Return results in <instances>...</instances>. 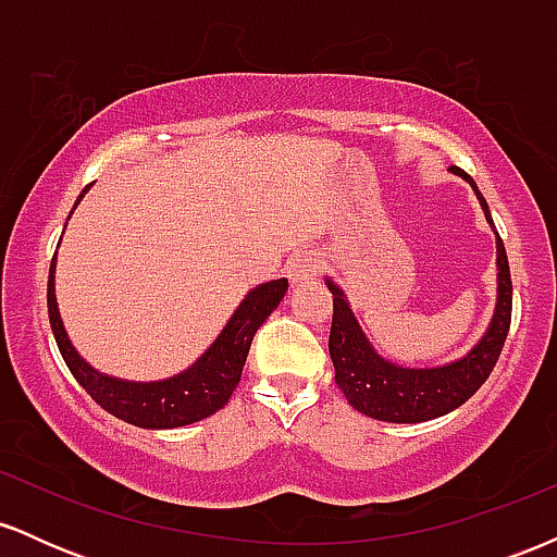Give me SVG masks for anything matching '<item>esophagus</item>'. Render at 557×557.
I'll return each mask as SVG.
<instances>
[{"label": "esophagus", "instance_id": "esophagus-1", "mask_svg": "<svg viewBox=\"0 0 557 557\" xmlns=\"http://www.w3.org/2000/svg\"><path fill=\"white\" fill-rule=\"evenodd\" d=\"M319 274V257L311 251H298L293 253L290 259H287V280H290L293 285H300V283H309V280H314Z\"/></svg>", "mask_w": 557, "mask_h": 557}]
</instances>
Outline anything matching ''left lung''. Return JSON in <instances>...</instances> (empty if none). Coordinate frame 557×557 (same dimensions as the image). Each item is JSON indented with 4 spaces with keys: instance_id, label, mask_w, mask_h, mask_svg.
I'll use <instances>...</instances> for the list:
<instances>
[{
    "instance_id": "left-lung-1",
    "label": "left lung",
    "mask_w": 557,
    "mask_h": 557,
    "mask_svg": "<svg viewBox=\"0 0 557 557\" xmlns=\"http://www.w3.org/2000/svg\"><path fill=\"white\" fill-rule=\"evenodd\" d=\"M453 175L463 177L471 185L484 220L490 222L492 233H495L497 298L490 327L461 359L447 361L443 367H400L374 348L367 332L361 330L354 309H350V300L343 287L335 280L324 277V285L332 293L330 356L332 367H335V382L350 406L361 411L363 417L393 421V424H419V421H430L456 411L484 385V380L495 369L505 337H508L513 285H510L505 246L476 183L458 168H453Z\"/></svg>"
}]
</instances>
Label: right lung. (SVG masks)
Returning <instances> with one entry per match:
<instances>
[{
  "mask_svg": "<svg viewBox=\"0 0 557 557\" xmlns=\"http://www.w3.org/2000/svg\"><path fill=\"white\" fill-rule=\"evenodd\" d=\"M91 185L83 188V194L75 201L88 194ZM73 207V209H75ZM73 214V212H70ZM70 220V216H67ZM54 272H57V253L49 267V287H47V306H49V324H52L57 348L67 369L73 372L78 385L86 389L91 398L99 403L112 417L127 421V424L140 426V430H175V426L194 424L220 408L227 406L230 395L238 387L243 367H246L248 348H251L253 335L264 324V319L280 306V300L287 293V280H270L261 283L253 290L246 293L238 309L227 319L216 341L203 350L198 359L183 369L181 374H172L168 380L154 382H133L110 376L99 369H94L70 343L65 324H62L60 306H57L54 293Z\"/></svg>",
  "mask_w": 557,
  "mask_h": 557,
  "instance_id": "add662e5",
  "label": "right lung"
}]
</instances>
